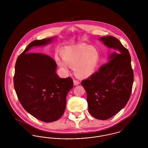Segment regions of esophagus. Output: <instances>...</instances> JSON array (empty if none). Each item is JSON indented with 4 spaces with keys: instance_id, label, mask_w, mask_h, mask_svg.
I'll return each mask as SVG.
<instances>
[{
    "instance_id": "34e87169",
    "label": "esophagus",
    "mask_w": 148,
    "mask_h": 148,
    "mask_svg": "<svg viewBox=\"0 0 148 148\" xmlns=\"http://www.w3.org/2000/svg\"><path fill=\"white\" fill-rule=\"evenodd\" d=\"M74 85H77L79 84V82L77 81V80H74Z\"/></svg>"
}]
</instances>
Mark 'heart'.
Segmentation results:
<instances>
[{
	"label": "heart",
	"instance_id": "heart-1",
	"mask_svg": "<svg viewBox=\"0 0 148 148\" xmlns=\"http://www.w3.org/2000/svg\"><path fill=\"white\" fill-rule=\"evenodd\" d=\"M63 59L56 56L59 65L68 71L73 67L77 77H86L95 71L99 59V51L94 46L79 44L68 47L62 50Z\"/></svg>",
	"mask_w": 148,
	"mask_h": 148
}]
</instances>
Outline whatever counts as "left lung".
<instances>
[{"mask_svg":"<svg viewBox=\"0 0 148 148\" xmlns=\"http://www.w3.org/2000/svg\"><path fill=\"white\" fill-rule=\"evenodd\" d=\"M99 40L116 51L109 56V62L81 84L86 92L89 112L95 118L105 120L126 106L132 91L134 73L129 51L119 39L107 36Z\"/></svg>","mask_w":148,"mask_h":148,"instance_id":"left-lung-1","label":"left lung"}]
</instances>
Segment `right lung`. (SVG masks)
<instances>
[{"label": "right lung", "instance_id": "obj_1", "mask_svg": "<svg viewBox=\"0 0 148 148\" xmlns=\"http://www.w3.org/2000/svg\"><path fill=\"white\" fill-rule=\"evenodd\" d=\"M54 38L30 42L17 58L14 89L23 108L36 119L55 121L63 114L66 97L73 87L71 77L60 78L56 73L55 60L42 53H28L33 47L45 45Z\"/></svg>", "mask_w": 148, "mask_h": 148}]
</instances>
